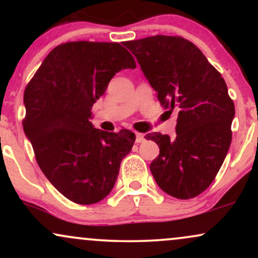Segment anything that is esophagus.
<instances>
[{
  "mask_svg": "<svg viewBox=\"0 0 258 258\" xmlns=\"http://www.w3.org/2000/svg\"><path fill=\"white\" fill-rule=\"evenodd\" d=\"M144 142V136L142 133H136V143H142Z\"/></svg>",
  "mask_w": 258,
  "mask_h": 258,
  "instance_id": "obj_1",
  "label": "esophagus"
}]
</instances>
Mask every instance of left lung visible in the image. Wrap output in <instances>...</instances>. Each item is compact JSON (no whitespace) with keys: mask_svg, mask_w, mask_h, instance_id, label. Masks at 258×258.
Here are the masks:
<instances>
[{"mask_svg":"<svg viewBox=\"0 0 258 258\" xmlns=\"http://www.w3.org/2000/svg\"><path fill=\"white\" fill-rule=\"evenodd\" d=\"M123 46L138 64L167 112L178 109L176 138L148 133L160 154L150 164L155 182L177 199H191L212 183L232 142L233 100L221 74L185 38L152 36Z\"/></svg>","mask_w":258,"mask_h":258,"instance_id":"obj_1","label":"left lung"}]
</instances>
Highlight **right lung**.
Returning a JSON list of instances; mask_svg holds the SVG:
<instances>
[{
	"mask_svg": "<svg viewBox=\"0 0 258 258\" xmlns=\"http://www.w3.org/2000/svg\"><path fill=\"white\" fill-rule=\"evenodd\" d=\"M135 68L120 43L67 42L49 52L26 86L25 136L47 179L74 203L108 197L131 152L135 133L102 131L90 120L115 74Z\"/></svg>",
	"mask_w": 258,
	"mask_h": 258,
	"instance_id": "right-lung-1",
	"label": "right lung"
}]
</instances>
